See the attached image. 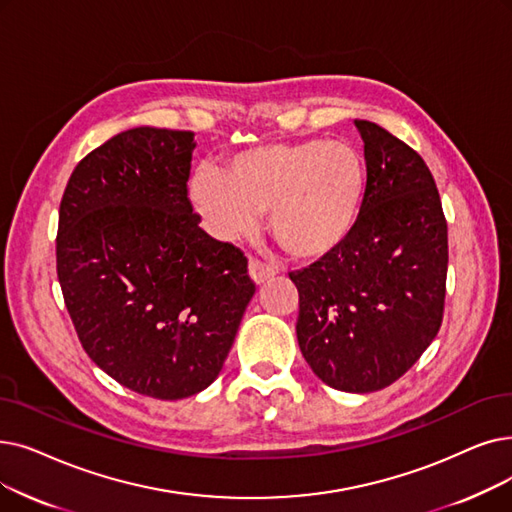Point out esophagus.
<instances>
[{
  "label": "esophagus",
  "instance_id": "obj_1",
  "mask_svg": "<svg viewBox=\"0 0 512 512\" xmlns=\"http://www.w3.org/2000/svg\"><path fill=\"white\" fill-rule=\"evenodd\" d=\"M249 276L253 278L255 284H263L265 280H270V278L276 276V270L270 268V265L257 261V259H251L249 261Z\"/></svg>",
  "mask_w": 512,
  "mask_h": 512
}]
</instances>
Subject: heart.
<instances>
[{
    "label": "heart",
    "instance_id": "b5f03b06",
    "mask_svg": "<svg viewBox=\"0 0 512 512\" xmlns=\"http://www.w3.org/2000/svg\"><path fill=\"white\" fill-rule=\"evenodd\" d=\"M366 186V161L351 144L307 138L244 148L221 171L201 167L188 194L215 236L247 234L268 211L278 247L293 259L318 261L351 236Z\"/></svg>",
    "mask_w": 512,
    "mask_h": 512
}]
</instances>
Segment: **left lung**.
I'll return each instance as SVG.
<instances>
[{"label":"left lung","mask_w":512,"mask_h":512,"mask_svg":"<svg viewBox=\"0 0 512 512\" xmlns=\"http://www.w3.org/2000/svg\"><path fill=\"white\" fill-rule=\"evenodd\" d=\"M366 198L351 236L291 272L299 291L297 341L328 387L370 393L406 374L435 339L448 276V224L427 163L370 121Z\"/></svg>","instance_id":"1"}]
</instances>
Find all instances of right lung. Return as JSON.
I'll use <instances>...</instances> for the list:
<instances>
[{"instance_id": "add662e5", "label": "right lung", "mask_w": 512, "mask_h": 512, "mask_svg": "<svg viewBox=\"0 0 512 512\" xmlns=\"http://www.w3.org/2000/svg\"><path fill=\"white\" fill-rule=\"evenodd\" d=\"M192 131H121L75 167L60 201L56 270L77 337L123 387L182 399L224 366L255 295L247 257L198 228Z\"/></svg>"}]
</instances>
